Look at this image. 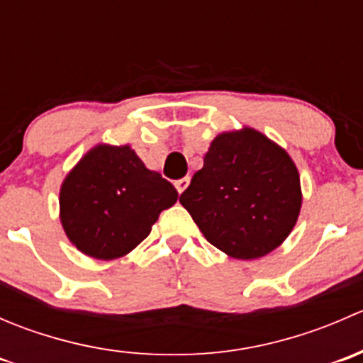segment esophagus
Returning <instances> with one entry per match:
<instances>
[{
    "label": "esophagus",
    "mask_w": 363,
    "mask_h": 363,
    "mask_svg": "<svg viewBox=\"0 0 363 363\" xmlns=\"http://www.w3.org/2000/svg\"><path fill=\"white\" fill-rule=\"evenodd\" d=\"M188 186H189V177H182V179H179V181H175V189H177L179 193L184 191Z\"/></svg>",
    "instance_id": "obj_1"
}]
</instances>
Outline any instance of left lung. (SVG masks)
<instances>
[{"label": "left lung", "instance_id": "8db88e82", "mask_svg": "<svg viewBox=\"0 0 363 363\" xmlns=\"http://www.w3.org/2000/svg\"><path fill=\"white\" fill-rule=\"evenodd\" d=\"M179 202L205 239L237 259H256L294 230L302 191L294 160L252 128L212 140Z\"/></svg>", "mask_w": 363, "mask_h": 363}]
</instances>
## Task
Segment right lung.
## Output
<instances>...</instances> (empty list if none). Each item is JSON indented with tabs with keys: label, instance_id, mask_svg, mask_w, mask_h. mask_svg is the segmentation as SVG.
Returning <instances> with one entry per match:
<instances>
[{
	"label": "right lung",
	"instance_id": "1",
	"mask_svg": "<svg viewBox=\"0 0 363 363\" xmlns=\"http://www.w3.org/2000/svg\"><path fill=\"white\" fill-rule=\"evenodd\" d=\"M177 196V189L145 168L130 145L100 144L63 181L61 225L84 255L121 258L151 233L161 211Z\"/></svg>",
	"mask_w": 363,
	"mask_h": 363
}]
</instances>
